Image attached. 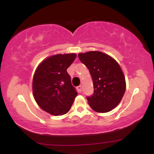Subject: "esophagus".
Masks as SVG:
<instances>
[{"label": "esophagus", "instance_id": "esophagus-1", "mask_svg": "<svg viewBox=\"0 0 154 154\" xmlns=\"http://www.w3.org/2000/svg\"><path fill=\"white\" fill-rule=\"evenodd\" d=\"M77 88V91H78L79 93H81V92H82V86L79 85Z\"/></svg>", "mask_w": 154, "mask_h": 154}]
</instances>
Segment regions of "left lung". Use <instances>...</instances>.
Listing matches in <instances>:
<instances>
[{"label": "left lung", "instance_id": "8db88e82", "mask_svg": "<svg viewBox=\"0 0 154 154\" xmlns=\"http://www.w3.org/2000/svg\"><path fill=\"white\" fill-rule=\"evenodd\" d=\"M78 56L93 79L94 93L87 97L88 104L96 112L111 111L120 103L126 90L125 75L119 63L100 51L82 53Z\"/></svg>", "mask_w": 154, "mask_h": 154}]
</instances>
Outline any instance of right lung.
Masks as SVG:
<instances>
[{"mask_svg": "<svg viewBox=\"0 0 154 154\" xmlns=\"http://www.w3.org/2000/svg\"><path fill=\"white\" fill-rule=\"evenodd\" d=\"M76 56L75 54L54 55L43 60L35 70L33 96L39 106L52 115L66 114L77 95L66 72Z\"/></svg>", "mask_w": 154, "mask_h": 154, "instance_id": "add662e5", "label": "right lung"}]
</instances>
